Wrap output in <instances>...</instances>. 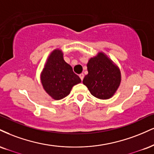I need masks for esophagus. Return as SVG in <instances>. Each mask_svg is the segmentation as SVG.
I'll use <instances>...</instances> for the list:
<instances>
[{
	"label": "esophagus",
	"mask_w": 154,
	"mask_h": 154,
	"mask_svg": "<svg viewBox=\"0 0 154 154\" xmlns=\"http://www.w3.org/2000/svg\"><path fill=\"white\" fill-rule=\"evenodd\" d=\"M79 77H80V79H81V80H83V79H84V74L83 73H81L80 75H79Z\"/></svg>",
	"instance_id": "1"
}]
</instances>
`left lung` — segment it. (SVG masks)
Instances as JSON below:
<instances>
[{"label":"left lung","mask_w":154,"mask_h":154,"mask_svg":"<svg viewBox=\"0 0 154 154\" xmlns=\"http://www.w3.org/2000/svg\"><path fill=\"white\" fill-rule=\"evenodd\" d=\"M88 74L83 79L90 93L99 99H108L113 95L120 82V72L103 53L91 58L88 63Z\"/></svg>","instance_id":"1"}]
</instances>
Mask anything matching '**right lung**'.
<instances>
[{
	"label": "right lung",
	"mask_w": 154,
	"mask_h": 154,
	"mask_svg": "<svg viewBox=\"0 0 154 154\" xmlns=\"http://www.w3.org/2000/svg\"><path fill=\"white\" fill-rule=\"evenodd\" d=\"M46 92L55 100H61L70 93L74 85L81 79L72 66L64 62L60 50H54L50 55L41 76Z\"/></svg>",
	"instance_id": "obj_1"
}]
</instances>
